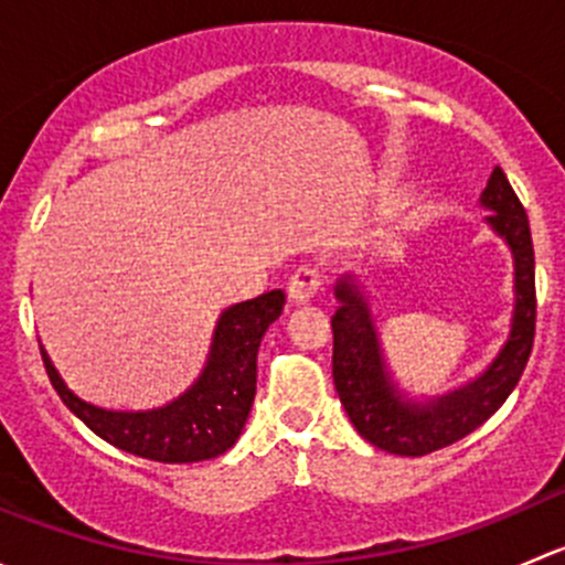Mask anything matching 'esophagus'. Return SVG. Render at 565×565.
I'll return each mask as SVG.
<instances>
[{"mask_svg": "<svg viewBox=\"0 0 565 565\" xmlns=\"http://www.w3.org/2000/svg\"><path fill=\"white\" fill-rule=\"evenodd\" d=\"M319 284H322V278H319L317 267H309V265L298 267V270L292 273V278H289V284H287L289 300H292V303H298V306L309 303V300L317 295Z\"/></svg>", "mask_w": 565, "mask_h": 565, "instance_id": "esophagus-1", "label": "esophagus"}]
</instances>
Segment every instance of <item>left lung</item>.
<instances>
[{
    "instance_id": "8db88e82",
    "label": "left lung",
    "mask_w": 565,
    "mask_h": 565,
    "mask_svg": "<svg viewBox=\"0 0 565 565\" xmlns=\"http://www.w3.org/2000/svg\"><path fill=\"white\" fill-rule=\"evenodd\" d=\"M489 230L514 259V311L509 339L470 383L437 396H413L393 380L366 287L355 273L333 284V383L363 440L398 457H424L470 435L516 388L535 333V259L530 224L509 177L494 167L478 199Z\"/></svg>"
}]
</instances>
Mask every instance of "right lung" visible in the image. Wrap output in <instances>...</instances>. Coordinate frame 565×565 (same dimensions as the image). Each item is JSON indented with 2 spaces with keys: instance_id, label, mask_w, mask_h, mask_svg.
Listing matches in <instances>:
<instances>
[{
  "instance_id": "obj_1",
  "label": "right lung",
  "mask_w": 565,
  "mask_h": 565,
  "mask_svg": "<svg viewBox=\"0 0 565 565\" xmlns=\"http://www.w3.org/2000/svg\"><path fill=\"white\" fill-rule=\"evenodd\" d=\"M284 292L270 289L259 298L221 311L199 377L172 402L152 409H108L67 388L45 347L51 385L78 420L119 451L163 465H185L230 451L246 426L256 393V352L265 330L281 317Z\"/></svg>"
}]
</instances>
